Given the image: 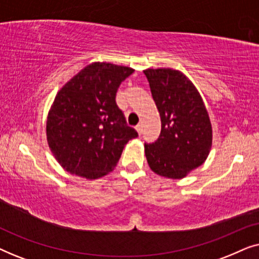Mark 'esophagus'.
Returning a JSON list of instances; mask_svg holds the SVG:
<instances>
[{
  "instance_id": "34e87169",
  "label": "esophagus",
  "mask_w": 259,
  "mask_h": 259,
  "mask_svg": "<svg viewBox=\"0 0 259 259\" xmlns=\"http://www.w3.org/2000/svg\"><path fill=\"white\" fill-rule=\"evenodd\" d=\"M136 130H137V132L139 133V136L141 133H143V125H141V123H138V125L136 126Z\"/></svg>"
}]
</instances>
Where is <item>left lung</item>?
Instances as JSON below:
<instances>
[{
  "label": "left lung",
  "mask_w": 259,
  "mask_h": 259,
  "mask_svg": "<svg viewBox=\"0 0 259 259\" xmlns=\"http://www.w3.org/2000/svg\"><path fill=\"white\" fill-rule=\"evenodd\" d=\"M160 114L161 132L145 144L147 162L154 173L182 179L206 160L212 145L208 113L194 84L171 68L144 70Z\"/></svg>",
  "instance_id": "8db88e82"
}]
</instances>
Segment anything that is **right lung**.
<instances>
[{
    "label": "right lung",
    "mask_w": 259,
    "mask_h": 259,
    "mask_svg": "<svg viewBox=\"0 0 259 259\" xmlns=\"http://www.w3.org/2000/svg\"><path fill=\"white\" fill-rule=\"evenodd\" d=\"M134 69L94 62L56 94L47 118L52 153L66 171L97 179L113 171L125 145L138 137L115 101L118 88Z\"/></svg>",
    "instance_id": "obj_1"
}]
</instances>
